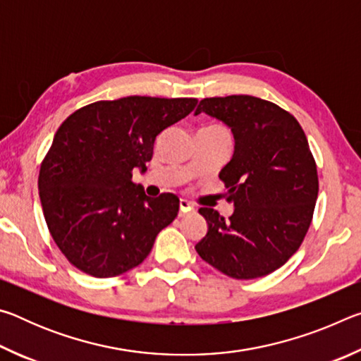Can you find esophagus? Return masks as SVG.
I'll use <instances>...</instances> for the list:
<instances>
[{
    "instance_id": "34e87169",
    "label": "esophagus",
    "mask_w": 361,
    "mask_h": 361,
    "mask_svg": "<svg viewBox=\"0 0 361 361\" xmlns=\"http://www.w3.org/2000/svg\"><path fill=\"white\" fill-rule=\"evenodd\" d=\"M194 210V207H192V204H189L188 200H185V199H181L180 200V216H183V215H186V213H189V212H192Z\"/></svg>"
}]
</instances>
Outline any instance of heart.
Here are the masks:
<instances>
[{"mask_svg":"<svg viewBox=\"0 0 361 361\" xmlns=\"http://www.w3.org/2000/svg\"><path fill=\"white\" fill-rule=\"evenodd\" d=\"M215 129H221V127H215Z\"/></svg>","mask_w":361,"mask_h":361,"instance_id":"b5f03b06","label":"heart"}]
</instances>
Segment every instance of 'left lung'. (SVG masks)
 I'll use <instances>...</instances> for the list:
<instances>
[{
    "instance_id": "8db88e82",
    "label": "left lung",
    "mask_w": 361,
    "mask_h": 361,
    "mask_svg": "<svg viewBox=\"0 0 361 361\" xmlns=\"http://www.w3.org/2000/svg\"><path fill=\"white\" fill-rule=\"evenodd\" d=\"M200 113L234 135V154L219 172L234 213L224 219L200 207L209 231L195 252L228 277H264L296 253L312 223L319 175L307 138L295 116L258 97L204 99Z\"/></svg>"
}]
</instances>
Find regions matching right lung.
I'll return each instance as SVG.
<instances>
[{"mask_svg":"<svg viewBox=\"0 0 361 361\" xmlns=\"http://www.w3.org/2000/svg\"><path fill=\"white\" fill-rule=\"evenodd\" d=\"M195 99L124 97L76 109L59 127L39 169L49 232L73 266L116 277L142 264L180 199H152L132 181L146 170L156 137L192 111Z\"/></svg>","mask_w":361,"mask_h":361,"instance_id":"add662e5","label":"right lung"}]
</instances>
